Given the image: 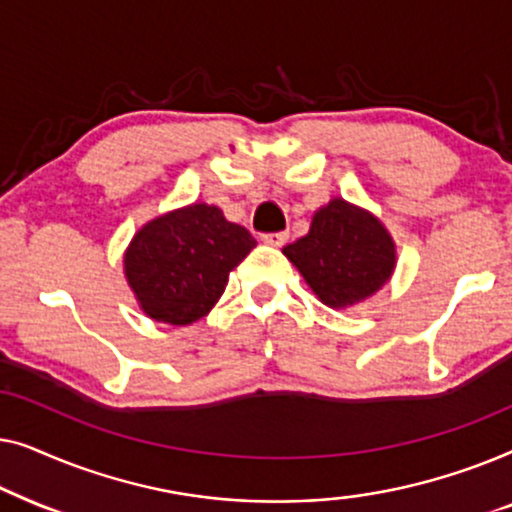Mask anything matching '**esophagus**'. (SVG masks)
I'll list each match as a JSON object with an SVG mask.
<instances>
[{
  "label": "esophagus",
  "instance_id": "esophagus-1",
  "mask_svg": "<svg viewBox=\"0 0 512 512\" xmlns=\"http://www.w3.org/2000/svg\"><path fill=\"white\" fill-rule=\"evenodd\" d=\"M263 244H268V247H284L286 242H289V233H268L261 237Z\"/></svg>",
  "mask_w": 512,
  "mask_h": 512
}]
</instances>
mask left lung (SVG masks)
Returning a JSON list of instances; mask_svg holds the SVG:
<instances>
[{
	"label": "left lung",
	"instance_id": "left-lung-1",
	"mask_svg": "<svg viewBox=\"0 0 512 512\" xmlns=\"http://www.w3.org/2000/svg\"><path fill=\"white\" fill-rule=\"evenodd\" d=\"M282 254L296 265L314 296L347 310L375 296L396 270V242L368 209L333 198L312 216L307 235Z\"/></svg>",
	"mask_w": 512,
	"mask_h": 512
}]
</instances>
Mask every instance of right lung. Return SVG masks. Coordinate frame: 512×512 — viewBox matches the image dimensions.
<instances>
[{
    "instance_id": "add662e5",
    "label": "right lung",
    "mask_w": 512,
    "mask_h": 512,
    "mask_svg": "<svg viewBox=\"0 0 512 512\" xmlns=\"http://www.w3.org/2000/svg\"><path fill=\"white\" fill-rule=\"evenodd\" d=\"M256 247L216 205L193 202L146 221L123 254V272L146 317L188 326L219 303L230 270Z\"/></svg>"
}]
</instances>
